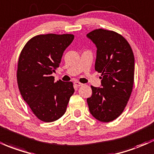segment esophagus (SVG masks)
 Masks as SVG:
<instances>
[{
    "label": "esophagus",
    "instance_id": "34e87169",
    "mask_svg": "<svg viewBox=\"0 0 154 154\" xmlns=\"http://www.w3.org/2000/svg\"><path fill=\"white\" fill-rule=\"evenodd\" d=\"M74 85H75V86H77V87H80V86H82V85H83V84L80 83V82H77V81H76V82H74Z\"/></svg>",
    "mask_w": 154,
    "mask_h": 154
}]
</instances>
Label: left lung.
<instances>
[{"label": "left lung", "mask_w": 154, "mask_h": 154, "mask_svg": "<svg viewBox=\"0 0 154 154\" xmlns=\"http://www.w3.org/2000/svg\"><path fill=\"white\" fill-rule=\"evenodd\" d=\"M86 36L96 47L95 70L102 76L101 87L91 86L89 110L98 121L109 122L121 116L131 96L134 53L124 37L112 30L96 29Z\"/></svg>", "instance_id": "left-lung-1"}]
</instances>
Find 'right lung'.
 <instances>
[{"instance_id": "right-lung-1", "label": "right lung", "mask_w": 154, "mask_h": 154, "mask_svg": "<svg viewBox=\"0 0 154 154\" xmlns=\"http://www.w3.org/2000/svg\"><path fill=\"white\" fill-rule=\"evenodd\" d=\"M72 34L38 35L23 47L18 60V87L33 114L45 122L63 116L74 89L72 82H55L63 52L73 41Z\"/></svg>"}]
</instances>
